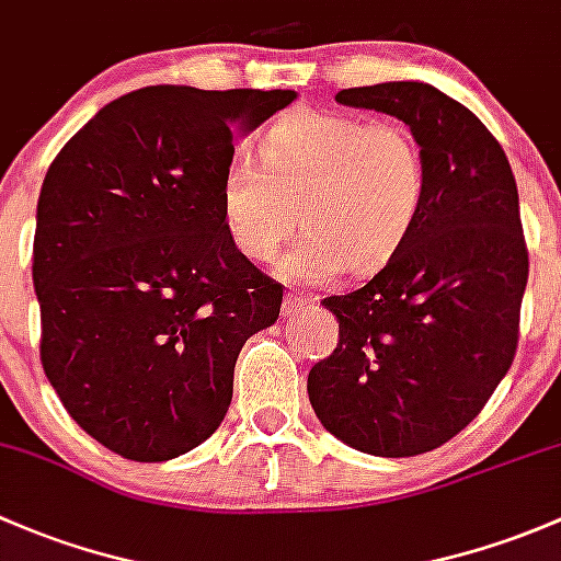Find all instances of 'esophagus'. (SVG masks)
I'll use <instances>...</instances> for the list:
<instances>
[{
  "mask_svg": "<svg viewBox=\"0 0 561 561\" xmlns=\"http://www.w3.org/2000/svg\"><path fill=\"white\" fill-rule=\"evenodd\" d=\"M310 305H313L310 299L297 297V294H288V297L283 299V316H286V319H294V316H299L305 308H310Z\"/></svg>",
  "mask_w": 561,
  "mask_h": 561,
  "instance_id": "esophagus-1",
  "label": "esophagus"
}]
</instances>
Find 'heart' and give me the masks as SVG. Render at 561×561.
<instances>
[{
	"label": "heart",
	"mask_w": 561,
	"mask_h": 561,
	"mask_svg": "<svg viewBox=\"0 0 561 561\" xmlns=\"http://www.w3.org/2000/svg\"><path fill=\"white\" fill-rule=\"evenodd\" d=\"M262 167L234 153L221 175V221L242 256L278 259L280 278L329 283L343 270L373 275L400 253L426 202L419 142L394 121L302 110L262 137ZM300 216H296V207Z\"/></svg>",
	"instance_id": "b5f03b06"
}]
</instances>
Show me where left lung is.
Segmentation results:
<instances>
[{"label":"left lung","mask_w":561,"mask_h":561,"mask_svg":"<svg viewBox=\"0 0 561 561\" xmlns=\"http://www.w3.org/2000/svg\"><path fill=\"white\" fill-rule=\"evenodd\" d=\"M400 118L426 167V202L367 286L327 297L340 343L308 375L323 430L362 454H426L459 435L513 365L529 256L507 156L476 113L430 83L343 89Z\"/></svg>","instance_id":"obj_1"}]
</instances>
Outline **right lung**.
<instances>
[{
	"mask_svg": "<svg viewBox=\"0 0 561 561\" xmlns=\"http://www.w3.org/2000/svg\"><path fill=\"white\" fill-rule=\"evenodd\" d=\"M297 91L148 85L105 105L61 148L34 229L39 359L85 435L167 461L221 426L234 362L278 321L283 286L221 221L232 140Z\"/></svg>",
	"mask_w": 561,
	"mask_h": 561,
	"instance_id": "obj_1",
	"label": "right lung"
}]
</instances>
